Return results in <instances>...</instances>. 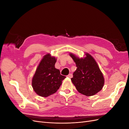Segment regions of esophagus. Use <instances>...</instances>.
I'll list each match as a JSON object with an SVG mask.
<instances>
[{"instance_id":"1","label":"esophagus","mask_w":129,"mask_h":129,"mask_svg":"<svg viewBox=\"0 0 129 129\" xmlns=\"http://www.w3.org/2000/svg\"><path fill=\"white\" fill-rule=\"evenodd\" d=\"M67 77H69V78H72V77H73V74H69V75L67 76Z\"/></svg>"}]
</instances>
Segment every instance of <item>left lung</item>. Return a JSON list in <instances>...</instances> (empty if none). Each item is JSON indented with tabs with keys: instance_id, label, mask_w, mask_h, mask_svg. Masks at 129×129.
I'll use <instances>...</instances> for the list:
<instances>
[{
	"instance_id": "left-lung-1",
	"label": "left lung",
	"mask_w": 129,
	"mask_h": 129,
	"mask_svg": "<svg viewBox=\"0 0 129 129\" xmlns=\"http://www.w3.org/2000/svg\"><path fill=\"white\" fill-rule=\"evenodd\" d=\"M69 55L77 67L71 79L77 90L87 96H93L101 91L104 84V79L93 57L87 53L83 58H79L72 53Z\"/></svg>"
}]
</instances>
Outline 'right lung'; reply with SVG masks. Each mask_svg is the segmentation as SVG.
Returning a JSON list of instances; mask_svg holds the SVG:
<instances>
[{
    "instance_id": "1",
    "label": "right lung",
    "mask_w": 129,
    "mask_h": 129,
    "mask_svg": "<svg viewBox=\"0 0 129 129\" xmlns=\"http://www.w3.org/2000/svg\"><path fill=\"white\" fill-rule=\"evenodd\" d=\"M55 57L47 54L43 57L33 77L32 85L38 95L48 97L56 92L66 77L55 68Z\"/></svg>"
}]
</instances>
